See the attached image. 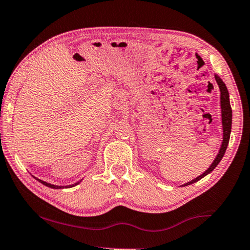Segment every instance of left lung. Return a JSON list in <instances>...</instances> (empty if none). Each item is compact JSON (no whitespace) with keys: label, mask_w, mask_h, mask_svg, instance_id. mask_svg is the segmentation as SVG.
Segmentation results:
<instances>
[{"label":"left lung","mask_w":250,"mask_h":250,"mask_svg":"<svg viewBox=\"0 0 250 250\" xmlns=\"http://www.w3.org/2000/svg\"><path fill=\"white\" fill-rule=\"evenodd\" d=\"M215 80L217 82L218 86H219V91H220V111H221V125H223L221 126V128H223V141H221L219 151H218L215 160H213L212 164L209 166V168L206 170L205 172L201 173L200 176L196 177L195 179H192L191 181L186 182V184L181 185L180 187H185V186L195 184V182L199 181L200 179H203L204 177L209 175V173H210L212 170L217 167L218 164L221 161V159H223L224 154L226 152V149H227L228 144H229V138H230V132H231V122H232V111L230 106V101H229V92L224 81L221 80L219 75L216 73H215Z\"/></svg>","instance_id":"8db88e82"}]
</instances>
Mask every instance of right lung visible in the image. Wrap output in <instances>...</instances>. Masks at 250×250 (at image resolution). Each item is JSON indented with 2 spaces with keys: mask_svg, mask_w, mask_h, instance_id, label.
I'll list each match as a JSON object with an SVG mask.
<instances>
[{
  "mask_svg": "<svg viewBox=\"0 0 250 250\" xmlns=\"http://www.w3.org/2000/svg\"><path fill=\"white\" fill-rule=\"evenodd\" d=\"M35 179H37L38 181H40L41 182V184H43L44 186H46V187H49V188H53V189H63V188H71V187H74V186H77V185H79L80 184V182L82 181V180H80V181H78V182H75V184H73V185H69V186H57V185H51V184H49V182H46V181H43V180H41V179H38L37 177H34Z\"/></svg>",
  "mask_w": 250,
  "mask_h": 250,
  "instance_id": "1",
  "label": "right lung"
}]
</instances>
